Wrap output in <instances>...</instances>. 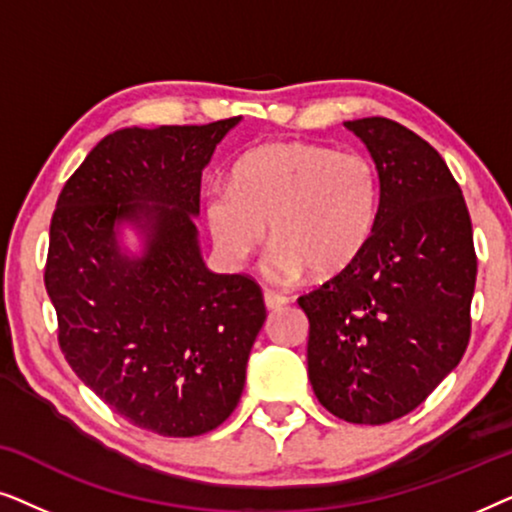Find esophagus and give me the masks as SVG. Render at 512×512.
Listing matches in <instances>:
<instances>
[{"label":"esophagus","mask_w":512,"mask_h":512,"mask_svg":"<svg viewBox=\"0 0 512 512\" xmlns=\"http://www.w3.org/2000/svg\"><path fill=\"white\" fill-rule=\"evenodd\" d=\"M263 300H265V307H268V310H279V307H284L286 303H289V298L282 296V293L268 291V289L263 291Z\"/></svg>","instance_id":"obj_1"}]
</instances>
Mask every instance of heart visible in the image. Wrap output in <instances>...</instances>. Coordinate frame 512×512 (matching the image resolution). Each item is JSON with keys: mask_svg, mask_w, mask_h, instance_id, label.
<instances>
[{"mask_svg": "<svg viewBox=\"0 0 512 512\" xmlns=\"http://www.w3.org/2000/svg\"><path fill=\"white\" fill-rule=\"evenodd\" d=\"M377 205L380 181L366 156L279 142L240 158L230 188L207 193L205 216L216 249L233 265L261 249L270 226V272L277 279H296L305 270L335 277L366 249Z\"/></svg>", "mask_w": 512, "mask_h": 512, "instance_id": "b5f03b06", "label": "heart"}]
</instances>
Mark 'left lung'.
Segmentation results:
<instances>
[{
  "label": "left lung",
  "mask_w": 512,
  "mask_h": 512,
  "mask_svg": "<svg viewBox=\"0 0 512 512\" xmlns=\"http://www.w3.org/2000/svg\"><path fill=\"white\" fill-rule=\"evenodd\" d=\"M345 128L375 160L380 205L363 254L298 298L310 319L307 375L335 417L387 424L464 356L478 258L464 195L429 142L382 116Z\"/></svg>",
  "instance_id": "obj_1"
}]
</instances>
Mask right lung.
<instances>
[{"instance_id":"add662e5","label":"right lung","mask_w":512,"mask_h":512,"mask_svg":"<svg viewBox=\"0 0 512 512\" xmlns=\"http://www.w3.org/2000/svg\"><path fill=\"white\" fill-rule=\"evenodd\" d=\"M237 123L116 130L51 219L44 282L62 354L111 410L158 436H202L233 415L265 321L254 279L207 270L193 221L202 170ZM121 222L143 233L142 257L117 247Z\"/></svg>"}]
</instances>
